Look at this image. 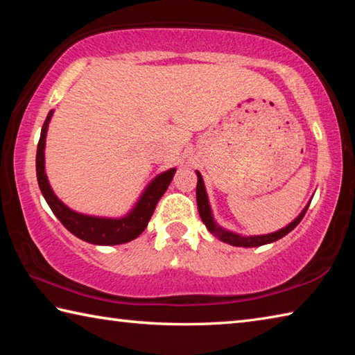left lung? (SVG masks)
Listing matches in <instances>:
<instances>
[{"label":"left lung","mask_w":355,"mask_h":355,"mask_svg":"<svg viewBox=\"0 0 355 355\" xmlns=\"http://www.w3.org/2000/svg\"><path fill=\"white\" fill-rule=\"evenodd\" d=\"M197 173V188H196V197H197V208H199V214H200V219L205 227L208 228V232L214 235L216 238H219L220 241H224L227 244H232V245H236V248H258V245H264V244H269V243H274L277 241V239L284 238L285 235H288L294 227H297V224L300 220H302L305 211H307V208L310 203H307V207H305L302 211L299 213V216L293 222H290L286 227L280 228V230L274 232V233H268V235H255V236H243L239 235V233L235 232H230L227 230V228L220 227L218 222L214 220V216L211 211V207H209V200H208V194H207V189H205V183H203V178L200 175L199 171H196Z\"/></svg>","instance_id":"left-lung-1"}]
</instances>
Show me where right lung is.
<instances>
[{"label": "right lung", "instance_id": "1", "mask_svg": "<svg viewBox=\"0 0 355 355\" xmlns=\"http://www.w3.org/2000/svg\"><path fill=\"white\" fill-rule=\"evenodd\" d=\"M53 112H55L53 110L48 112L44 127H42L40 139L37 144V155H35L37 183L48 207L51 208V211L55 213L56 218L61 220V224L70 233H73L76 238L83 239V241L95 245H116L133 241V239H136L146 230L148 220L155 211L156 203L163 197L166 189L169 188L173 173H175L177 169L172 167V169L156 175L146 186V189L142 191V194L139 196V199H137L133 208L125 216H120V218H105V216L78 213L75 209L65 205L62 200L58 199L55 191L51 189L45 172V141Z\"/></svg>", "mask_w": 355, "mask_h": 355}]
</instances>
